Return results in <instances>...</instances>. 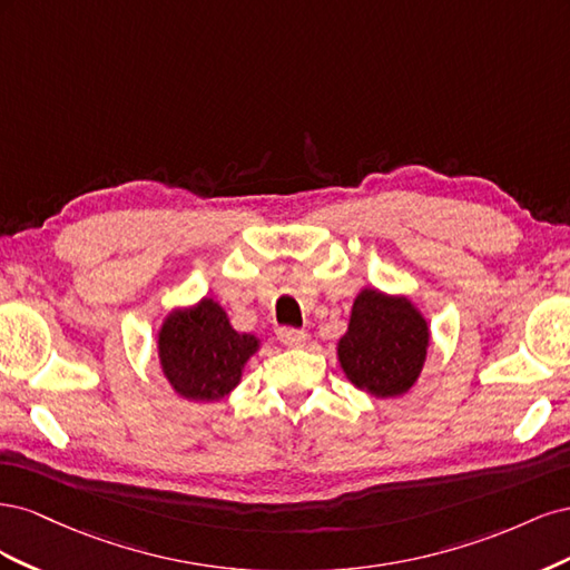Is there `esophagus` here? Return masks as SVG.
<instances>
[{
	"label": "esophagus",
	"mask_w": 570,
	"mask_h": 570,
	"mask_svg": "<svg viewBox=\"0 0 570 570\" xmlns=\"http://www.w3.org/2000/svg\"><path fill=\"white\" fill-rule=\"evenodd\" d=\"M278 340L285 344V347H302L306 342V333L297 331V327H281Z\"/></svg>",
	"instance_id": "34e87169"
}]
</instances>
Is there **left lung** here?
I'll return each instance as SVG.
<instances>
[{"label": "left lung", "instance_id": "obj_1", "mask_svg": "<svg viewBox=\"0 0 570 570\" xmlns=\"http://www.w3.org/2000/svg\"><path fill=\"white\" fill-rule=\"evenodd\" d=\"M428 344V321L411 299L366 287L354 299L337 358L354 387L385 400L409 392L419 381Z\"/></svg>", "mask_w": 570, "mask_h": 570}]
</instances>
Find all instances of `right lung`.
I'll use <instances>...</instances> for the list:
<instances>
[{
	"instance_id": "right-lung-1",
	"label": "right lung",
	"mask_w": 570,
	"mask_h": 570,
	"mask_svg": "<svg viewBox=\"0 0 570 570\" xmlns=\"http://www.w3.org/2000/svg\"><path fill=\"white\" fill-rule=\"evenodd\" d=\"M258 344L256 335L237 333L223 306L209 297L174 308L157 340L166 381L189 402H218L230 394Z\"/></svg>"
}]
</instances>
